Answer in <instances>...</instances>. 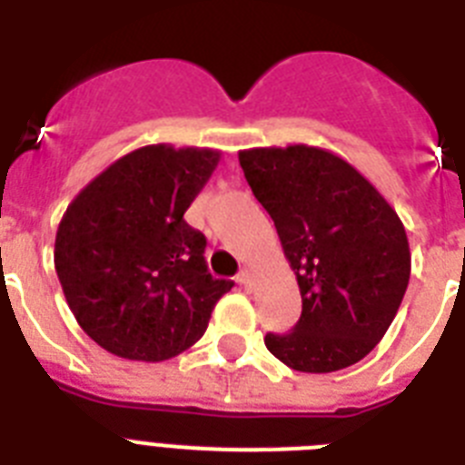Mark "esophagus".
I'll return each mask as SVG.
<instances>
[{
    "mask_svg": "<svg viewBox=\"0 0 465 465\" xmlns=\"http://www.w3.org/2000/svg\"><path fill=\"white\" fill-rule=\"evenodd\" d=\"M236 282H239L241 287H251V282H253V272L248 268H243L239 275H236Z\"/></svg>",
    "mask_w": 465,
    "mask_h": 465,
    "instance_id": "esophagus-1",
    "label": "esophagus"
}]
</instances>
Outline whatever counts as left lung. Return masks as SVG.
Instances as JSON below:
<instances>
[{
  "mask_svg": "<svg viewBox=\"0 0 465 465\" xmlns=\"http://www.w3.org/2000/svg\"><path fill=\"white\" fill-rule=\"evenodd\" d=\"M297 275L294 331L265 335L287 367L328 374L357 364L386 335L411 280L405 226L386 197L328 149L290 144L239 152Z\"/></svg>",
  "mask_w": 465,
  "mask_h": 465,
  "instance_id": "8db88e82",
  "label": "left lung"
}]
</instances>
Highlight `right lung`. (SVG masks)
<instances>
[{
    "instance_id": "1",
    "label": "right lung",
    "mask_w": 465,
    "mask_h": 465,
    "mask_svg": "<svg viewBox=\"0 0 465 465\" xmlns=\"http://www.w3.org/2000/svg\"><path fill=\"white\" fill-rule=\"evenodd\" d=\"M219 159L217 149L149 144L120 156L69 203L54 270L76 323L111 354H181L233 287L207 272V239L183 219Z\"/></svg>"
}]
</instances>
